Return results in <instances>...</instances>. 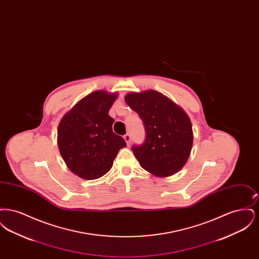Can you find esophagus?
<instances>
[{
    "instance_id": "esophagus-1",
    "label": "esophagus",
    "mask_w": 259,
    "mask_h": 259,
    "mask_svg": "<svg viewBox=\"0 0 259 259\" xmlns=\"http://www.w3.org/2000/svg\"><path fill=\"white\" fill-rule=\"evenodd\" d=\"M124 140H125V142L127 143V145L129 146L130 145V142H131V136H130V134L129 133H127V134H125L124 135Z\"/></svg>"
}]
</instances>
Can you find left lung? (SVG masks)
<instances>
[{"instance_id": "obj_1", "label": "left lung", "mask_w": 259, "mask_h": 259, "mask_svg": "<svg viewBox=\"0 0 259 259\" xmlns=\"http://www.w3.org/2000/svg\"><path fill=\"white\" fill-rule=\"evenodd\" d=\"M126 104L142 119L146 140L132 150L140 165L156 177L179 172L189 157L193 133L185 111L155 90L125 96Z\"/></svg>"}]
</instances>
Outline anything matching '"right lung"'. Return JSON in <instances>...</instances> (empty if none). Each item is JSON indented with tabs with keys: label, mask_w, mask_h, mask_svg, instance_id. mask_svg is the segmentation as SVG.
Instances as JSON below:
<instances>
[{
	"label": "right lung",
	"mask_w": 259,
	"mask_h": 259,
	"mask_svg": "<svg viewBox=\"0 0 259 259\" xmlns=\"http://www.w3.org/2000/svg\"><path fill=\"white\" fill-rule=\"evenodd\" d=\"M116 93L98 90L81 99L58 125V148L68 168L84 180H96L109 172L123 138L112 131L109 111Z\"/></svg>",
	"instance_id": "add662e5"
}]
</instances>
